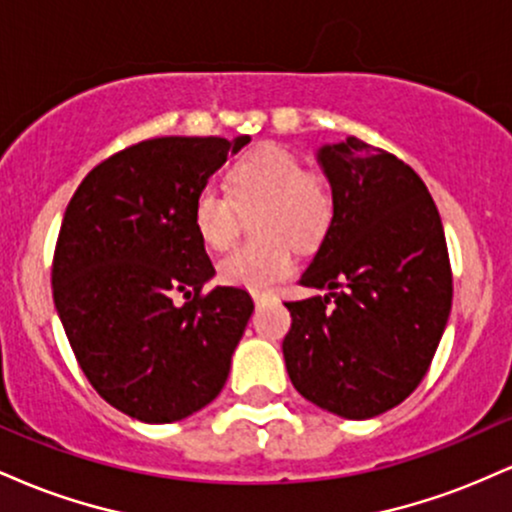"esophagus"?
Returning <instances> with one entry per match:
<instances>
[{
    "instance_id": "34e87169",
    "label": "esophagus",
    "mask_w": 512,
    "mask_h": 512,
    "mask_svg": "<svg viewBox=\"0 0 512 512\" xmlns=\"http://www.w3.org/2000/svg\"><path fill=\"white\" fill-rule=\"evenodd\" d=\"M267 298H269L267 293H252V301H255V305H262Z\"/></svg>"
}]
</instances>
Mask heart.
<instances>
[{"instance_id":"heart-1","label":"heart","mask_w":512,"mask_h":512,"mask_svg":"<svg viewBox=\"0 0 512 512\" xmlns=\"http://www.w3.org/2000/svg\"><path fill=\"white\" fill-rule=\"evenodd\" d=\"M231 197L204 185L192 204V223L207 248L223 250L238 233L240 214L255 216V233L264 240L245 243L219 262L226 284L252 293L269 291L293 272V243L305 245L325 233L332 219V195L320 175L308 173L293 151L264 144L245 154L231 170Z\"/></svg>"}]
</instances>
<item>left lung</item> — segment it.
Returning <instances> with one entry per match:
<instances>
[{
	"label": "left lung",
	"instance_id": "obj_1",
	"mask_svg": "<svg viewBox=\"0 0 512 512\" xmlns=\"http://www.w3.org/2000/svg\"><path fill=\"white\" fill-rule=\"evenodd\" d=\"M332 221L301 276L325 296L284 303V361L308 402L342 419H373L424 380L452 305L440 214L424 180L356 137L322 144Z\"/></svg>",
	"mask_w": 512,
	"mask_h": 512
}]
</instances>
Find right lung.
<instances>
[{"mask_svg": "<svg viewBox=\"0 0 512 512\" xmlns=\"http://www.w3.org/2000/svg\"><path fill=\"white\" fill-rule=\"evenodd\" d=\"M248 134L161 137L110 156L64 211L52 296L88 383L144 424L187 419L223 390L255 303L216 286L192 204ZM182 295L186 303L175 306Z\"/></svg>", "mask_w": 512, "mask_h": 512, "instance_id": "right-lung-1", "label": "right lung"}]
</instances>
